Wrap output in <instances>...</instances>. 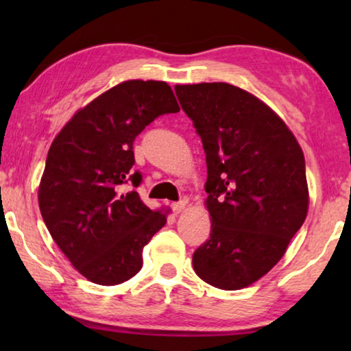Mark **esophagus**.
<instances>
[{"instance_id":"34e87169","label":"esophagus","mask_w":351,"mask_h":351,"mask_svg":"<svg viewBox=\"0 0 351 351\" xmlns=\"http://www.w3.org/2000/svg\"><path fill=\"white\" fill-rule=\"evenodd\" d=\"M185 206H186V199H180L177 201V203H172V210H174L176 214H180L182 210L185 209Z\"/></svg>"}]
</instances>
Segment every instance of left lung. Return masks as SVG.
Listing matches in <instances>:
<instances>
[{
  "label": "left lung",
  "mask_w": 351,
  "mask_h": 351,
  "mask_svg": "<svg viewBox=\"0 0 351 351\" xmlns=\"http://www.w3.org/2000/svg\"><path fill=\"white\" fill-rule=\"evenodd\" d=\"M208 165L210 237L193 252L201 280L237 291L285 256L308 213L304 152L285 121L228 83L176 86Z\"/></svg>",
  "instance_id": "8db88e82"
}]
</instances>
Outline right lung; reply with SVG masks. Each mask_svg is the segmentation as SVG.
Segmentation results:
<instances>
[{"label": "right lung", "mask_w": 351, "mask_h": 351, "mask_svg": "<svg viewBox=\"0 0 351 351\" xmlns=\"http://www.w3.org/2000/svg\"><path fill=\"white\" fill-rule=\"evenodd\" d=\"M165 81L131 80L78 110L46 158L38 203L47 230L76 270L95 285L137 275L143 246L165 227L169 210H152L136 190L132 143L145 126L179 112Z\"/></svg>", "instance_id": "right-lung-1"}]
</instances>
